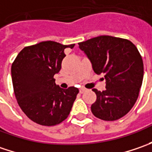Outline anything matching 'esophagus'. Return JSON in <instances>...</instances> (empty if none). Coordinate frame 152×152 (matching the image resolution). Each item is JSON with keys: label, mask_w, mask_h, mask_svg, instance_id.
<instances>
[{"label": "esophagus", "mask_w": 152, "mask_h": 152, "mask_svg": "<svg viewBox=\"0 0 152 152\" xmlns=\"http://www.w3.org/2000/svg\"><path fill=\"white\" fill-rule=\"evenodd\" d=\"M85 91H86V89H85V88H81V89H79V92H80V93H84Z\"/></svg>", "instance_id": "1"}]
</instances>
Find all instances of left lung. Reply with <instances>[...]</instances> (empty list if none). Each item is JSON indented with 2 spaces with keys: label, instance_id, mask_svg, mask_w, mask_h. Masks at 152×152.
<instances>
[{
  "label": "left lung",
  "instance_id": "1",
  "mask_svg": "<svg viewBox=\"0 0 152 152\" xmlns=\"http://www.w3.org/2000/svg\"><path fill=\"white\" fill-rule=\"evenodd\" d=\"M94 72L104 74L106 90L93 89L96 101L91 112L104 121H115L128 113L136 102L142 85L144 65L136 46L129 39L101 35L79 43Z\"/></svg>",
  "mask_w": 152,
  "mask_h": 152
}]
</instances>
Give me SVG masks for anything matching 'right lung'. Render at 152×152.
<instances>
[{"mask_svg": "<svg viewBox=\"0 0 152 152\" xmlns=\"http://www.w3.org/2000/svg\"><path fill=\"white\" fill-rule=\"evenodd\" d=\"M74 45L49 40L26 46L12 64L17 102L27 117L38 124H59L70 113L79 89H61L56 85L54 75L61 69L64 50Z\"/></svg>", "mask_w": 152, "mask_h": 152, "instance_id": "obj_1", "label": "right lung"}]
</instances>
